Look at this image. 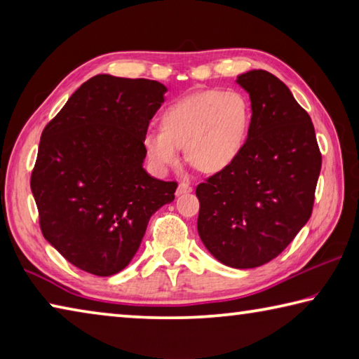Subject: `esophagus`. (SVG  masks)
I'll return each instance as SVG.
<instances>
[{
    "label": "esophagus",
    "instance_id": "34e87169",
    "mask_svg": "<svg viewBox=\"0 0 359 359\" xmlns=\"http://www.w3.org/2000/svg\"><path fill=\"white\" fill-rule=\"evenodd\" d=\"M191 185L188 184V182H180L179 184V187H177V191H175V194H177V196H180V194H187V193H191Z\"/></svg>",
    "mask_w": 359,
    "mask_h": 359
}]
</instances>
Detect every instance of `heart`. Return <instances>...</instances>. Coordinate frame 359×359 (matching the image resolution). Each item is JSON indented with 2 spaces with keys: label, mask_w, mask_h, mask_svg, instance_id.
<instances>
[{
  "label": "heart",
  "mask_w": 359,
  "mask_h": 359,
  "mask_svg": "<svg viewBox=\"0 0 359 359\" xmlns=\"http://www.w3.org/2000/svg\"><path fill=\"white\" fill-rule=\"evenodd\" d=\"M252 123V107L244 95L229 92L194 93L172 102L158 118L160 133L144 137V151L160 171L177 165L179 149L203 174L229 168L244 149Z\"/></svg>",
  "instance_id": "1"
}]
</instances>
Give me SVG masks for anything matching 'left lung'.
Masks as SVG:
<instances>
[{
    "instance_id": "8db88e82",
    "label": "left lung",
    "mask_w": 359,
    "mask_h": 359,
    "mask_svg": "<svg viewBox=\"0 0 359 359\" xmlns=\"http://www.w3.org/2000/svg\"><path fill=\"white\" fill-rule=\"evenodd\" d=\"M238 83L250 95V130L233 165L196 187L198 233L220 263L250 269L278 257L311 218L321 154L280 79L253 69Z\"/></svg>"
}]
</instances>
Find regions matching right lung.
Here are the masks:
<instances>
[{"instance_id": "1", "label": "right lung", "mask_w": 359, "mask_h": 359, "mask_svg": "<svg viewBox=\"0 0 359 359\" xmlns=\"http://www.w3.org/2000/svg\"><path fill=\"white\" fill-rule=\"evenodd\" d=\"M166 87L98 74L83 82L41 135L32 191L46 241L79 269L107 277L135 257L177 182L142 168L144 137Z\"/></svg>"}]
</instances>
